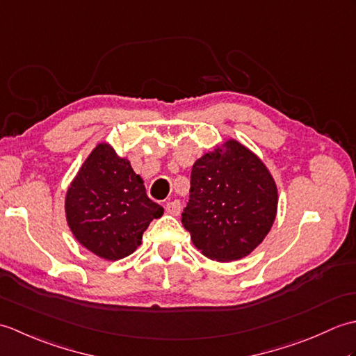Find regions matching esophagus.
<instances>
[{
  "instance_id": "esophagus-1",
  "label": "esophagus",
  "mask_w": 356,
  "mask_h": 356,
  "mask_svg": "<svg viewBox=\"0 0 356 356\" xmlns=\"http://www.w3.org/2000/svg\"><path fill=\"white\" fill-rule=\"evenodd\" d=\"M180 211H182V203H180V200L174 199L166 203V213H170L172 216H179Z\"/></svg>"
}]
</instances>
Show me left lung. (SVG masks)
<instances>
[{
    "label": "left lung",
    "instance_id": "left-lung-1",
    "mask_svg": "<svg viewBox=\"0 0 356 356\" xmlns=\"http://www.w3.org/2000/svg\"><path fill=\"white\" fill-rule=\"evenodd\" d=\"M277 203L266 166L241 143L228 140L193 165L182 223L203 255L232 261L251 254L266 237Z\"/></svg>",
    "mask_w": 356,
    "mask_h": 356
}]
</instances>
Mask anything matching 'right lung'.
Returning <instances> with one entry per match:
<instances>
[{
  "label": "right lung",
  "instance_id": "add662e5",
  "mask_svg": "<svg viewBox=\"0 0 356 356\" xmlns=\"http://www.w3.org/2000/svg\"><path fill=\"white\" fill-rule=\"evenodd\" d=\"M65 214L82 246L105 260H119L136 251L163 208L148 197L130 162L99 143L67 191Z\"/></svg>",
  "mask_w": 356,
  "mask_h": 356
}]
</instances>
